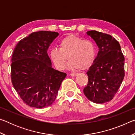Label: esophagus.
Returning a JSON list of instances; mask_svg holds the SVG:
<instances>
[{"label":"esophagus","instance_id":"34e87169","mask_svg":"<svg viewBox=\"0 0 135 135\" xmlns=\"http://www.w3.org/2000/svg\"><path fill=\"white\" fill-rule=\"evenodd\" d=\"M77 75V73H70V76H72V77H75V76H76Z\"/></svg>","mask_w":135,"mask_h":135}]
</instances>
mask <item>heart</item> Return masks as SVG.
Returning a JSON list of instances; mask_svg holds the SVG:
<instances>
[{"instance_id": "heart-1", "label": "heart", "mask_w": 135, "mask_h": 135, "mask_svg": "<svg viewBox=\"0 0 135 135\" xmlns=\"http://www.w3.org/2000/svg\"><path fill=\"white\" fill-rule=\"evenodd\" d=\"M97 55V46L93 40L83 39L74 35L64 37L59 43V48L50 50L49 56L58 70L67 67L70 70L86 69L92 65Z\"/></svg>"}]
</instances>
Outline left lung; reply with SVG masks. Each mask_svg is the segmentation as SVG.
<instances>
[{
  "label": "left lung",
  "instance_id": "1",
  "mask_svg": "<svg viewBox=\"0 0 135 135\" xmlns=\"http://www.w3.org/2000/svg\"><path fill=\"white\" fill-rule=\"evenodd\" d=\"M97 43L99 51L86 74L88 83L84 95L94 103L113 99L124 77V57L120 45L111 35L95 30L87 32Z\"/></svg>",
  "mask_w": 135,
  "mask_h": 135
}]
</instances>
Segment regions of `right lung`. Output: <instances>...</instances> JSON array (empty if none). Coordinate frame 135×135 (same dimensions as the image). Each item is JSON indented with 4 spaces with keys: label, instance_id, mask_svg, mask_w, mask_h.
<instances>
[{
    "label": "right lung",
    "instance_id": "obj_1",
    "mask_svg": "<svg viewBox=\"0 0 135 135\" xmlns=\"http://www.w3.org/2000/svg\"><path fill=\"white\" fill-rule=\"evenodd\" d=\"M58 35L57 32H34L20 40L13 50L12 85L24 103L31 107L42 108L52 104L67 76L52 68L47 53Z\"/></svg>",
    "mask_w": 135,
    "mask_h": 135
}]
</instances>
